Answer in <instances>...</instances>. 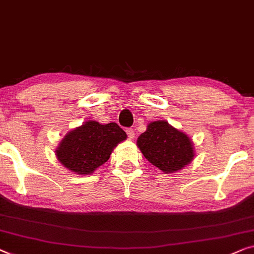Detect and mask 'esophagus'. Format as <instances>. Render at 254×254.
<instances>
[{
  "label": "esophagus",
  "instance_id": "34e87169",
  "mask_svg": "<svg viewBox=\"0 0 254 254\" xmlns=\"http://www.w3.org/2000/svg\"><path fill=\"white\" fill-rule=\"evenodd\" d=\"M126 133H127V135H128V137H129V138H134L135 133H134L133 128H126Z\"/></svg>",
  "mask_w": 254,
  "mask_h": 254
}]
</instances>
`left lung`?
<instances>
[{
    "mask_svg": "<svg viewBox=\"0 0 254 254\" xmlns=\"http://www.w3.org/2000/svg\"><path fill=\"white\" fill-rule=\"evenodd\" d=\"M137 146L150 163L166 174L182 170L194 156L190 137L166 120L150 123L138 136Z\"/></svg>",
    "mask_w": 254,
    "mask_h": 254,
    "instance_id": "1",
    "label": "left lung"
}]
</instances>
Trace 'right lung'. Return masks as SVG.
Listing matches in <instances>:
<instances>
[{"label": "right lung", "mask_w": 254, "mask_h": 254, "mask_svg": "<svg viewBox=\"0 0 254 254\" xmlns=\"http://www.w3.org/2000/svg\"><path fill=\"white\" fill-rule=\"evenodd\" d=\"M127 135L116 123L102 125L89 120L68 131L56 149L57 159L76 174H91L109 160L113 149Z\"/></svg>", "instance_id": "right-lung-1"}]
</instances>
